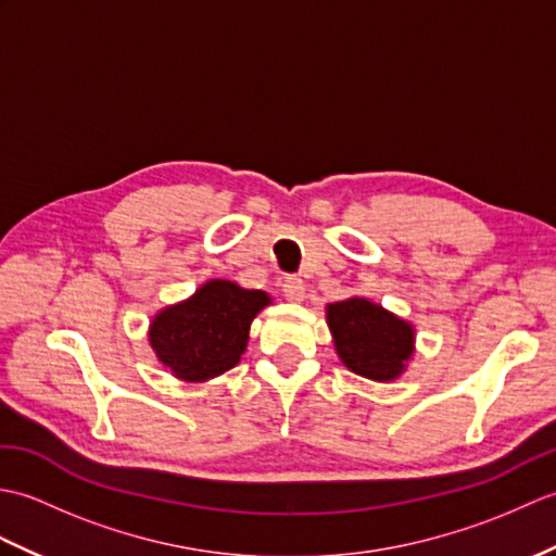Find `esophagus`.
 I'll use <instances>...</instances> for the list:
<instances>
[{
  "label": "esophagus",
  "instance_id": "34e87169",
  "mask_svg": "<svg viewBox=\"0 0 556 556\" xmlns=\"http://www.w3.org/2000/svg\"><path fill=\"white\" fill-rule=\"evenodd\" d=\"M281 291H285V299L291 303H301L305 299V285L299 277H287L285 285H281Z\"/></svg>",
  "mask_w": 556,
  "mask_h": 556
}]
</instances>
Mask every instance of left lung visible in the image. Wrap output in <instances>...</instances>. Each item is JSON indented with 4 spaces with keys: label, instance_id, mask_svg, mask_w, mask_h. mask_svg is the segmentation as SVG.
<instances>
[{
    "label": "left lung",
    "instance_id": "obj_1",
    "mask_svg": "<svg viewBox=\"0 0 556 556\" xmlns=\"http://www.w3.org/2000/svg\"><path fill=\"white\" fill-rule=\"evenodd\" d=\"M327 327L339 361L375 382H392L406 372L416 353V327L365 296L327 303Z\"/></svg>",
    "mask_w": 556,
    "mask_h": 556
}]
</instances>
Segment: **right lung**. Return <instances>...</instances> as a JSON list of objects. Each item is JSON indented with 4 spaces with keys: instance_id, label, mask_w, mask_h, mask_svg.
I'll return each instance as SVG.
<instances>
[{
    "instance_id": "1",
    "label": "right lung",
    "mask_w": 556,
    "mask_h": 556,
    "mask_svg": "<svg viewBox=\"0 0 556 556\" xmlns=\"http://www.w3.org/2000/svg\"><path fill=\"white\" fill-rule=\"evenodd\" d=\"M269 303L265 291L210 279L193 296L152 317L148 341L157 361L179 380H215L241 361L251 323Z\"/></svg>"
}]
</instances>
